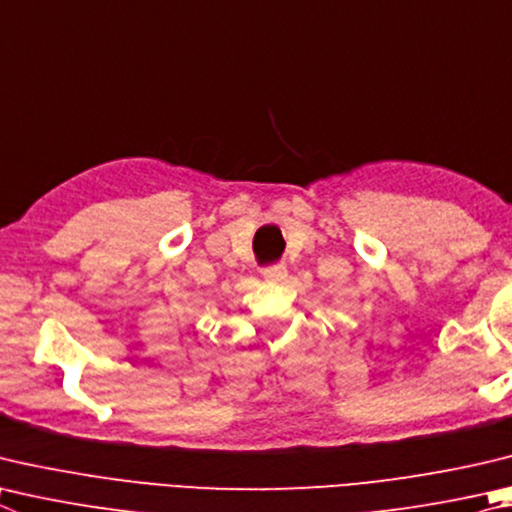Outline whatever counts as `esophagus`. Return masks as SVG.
Wrapping results in <instances>:
<instances>
[{"label": "esophagus", "instance_id": "esophagus-1", "mask_svg": "<svg viewBox=\"0 0 512 512\" xmlns=\"http://www.w3.org/2000/svg\"><path fill=\"white\" fill-rule=\"evenodd\" d=\"M288 277L286 266H271V268H264V280L266 282H273V284H282Z\"/></svg>", "mask_w": 512, "mask_h": 512}]
</instances>
